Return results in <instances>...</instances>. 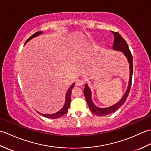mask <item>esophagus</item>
Listing matches in <instances>:
<instances>
[{"instance_id":"1","label":"esophagus","mask_w":151,"mask_h":151,"mask_svg":"<svg viewBox=\"0 0 151 151\" xmlns=\"http://www.w3.org/2000/svg\"><path fill=\"white\" fill-rule=\"evenodd\" d=\"M84 84V81L83 79H78L76 81V86H82Z\"/></svg>"}]
</instances>
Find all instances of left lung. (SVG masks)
<instances>
[{
    "label": "left lung",
    "instance_id": "1",
    "mask_svg": "<svg viewBox=\"0 0 151 151\" xmlns=\"http://www.w3.org/2000/svg\"><path fill=\"white\" fill-rule=\"evenodd\" d=\"M112 34L114 36V41L113 45V49L114 50H117L120 51H123L124 54L128 58L129 62L130 64V80L129 83V86H128V89H127V91L125 94L121 99V100L118 102L116 104H115L112 106L106 108H98L93 103L91 97V90L89 89V87L87 84H85V88L84 90V94L85 96L86 100L87 101V103L89 106V108L90 109L91 111L95 115H99V116H105L108 114H110L114 113L115 111H117L119 108L122 105H123L124 102L126 101L128 96L129 95L131 85H132V73H133V59H132V55L131 54L130 50L129 48V46L126 42L123 37H122L121 35L117 32H113L111 31Z\"/></svg>",
    "mask_w": 151,
    "mask_h": 151
}]
</instances>
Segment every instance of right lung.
<instances>
[{"label":"right lung","instance_id":"right-lung-1","mask_svg":"<svg viewBox=\"0 0 151 151\" xmlns=\"http://www.w3.org/2000/svg\"><path fill=\"white\" fill-rule=\"evenodd\" d=\"M41 33H42V32H37L34 34L32 36H31L26 41V42H25L24 45L26 44L28 41L30 40L32 38H33L37 36H39ZM74 86H75V84H73L72 86L69 88L68 91H67V94H66L65 103V104H64L63 107L61 109V110L58 112H57V113H56V114H43L40 113V112H38V111H37V113H39L40 114L43 115V116H44V117H47V118H50V119H57V118H60L61 117H62L63 115H65L67 112V111H68V109H69V106H70V95H71V90H72V89L74 88Z\"/></svg>","mask_w":151,"mask_h":151}]
</instances>
